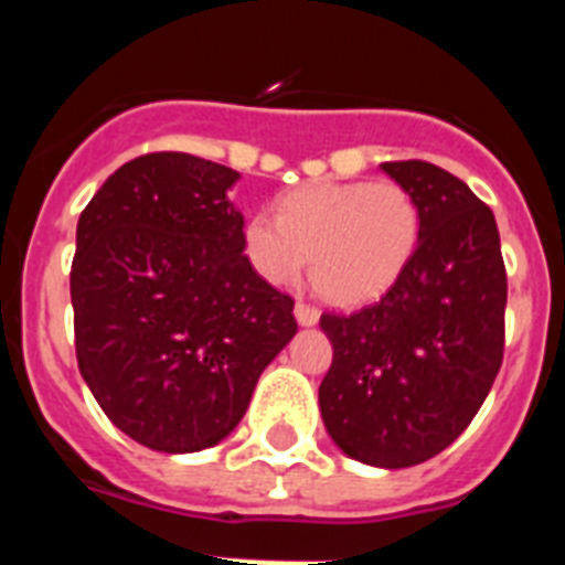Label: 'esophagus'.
<instances>
[{"instance_id": "1", "label": "esophagus", "mask_w": 565, "mask_h": 565, "mask_svg": "<svg viewBox=\"0 0 565 565\" xmlns=\"http://www.w3.org/2000/svg\"><path fill=\"white\" fill-rule=\"evenodd\" d=\"M294 317H297L299 326H317L319 311L313 306H308V302H302V299H299L297 306H294Z\"/></svg>"}]
</instances>
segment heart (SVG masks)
<instances>
[{
  "label": "heart",
  "mask_w": 565,
  "mask_h": 565,
  "mask_svg": "<svg viewBox=\"0 0 565 565\" xmlns=\"http://www.w3.org/2000/svg\"><path fill=\"white\" fill-rule=\"evenodd\" d=\"M422 226L418 198L398 181L308 183L277 214L248 217L243 254L274 286L297 279L311 254L313 288L337 306H362L411 266Z\"/></svg>",
  "instance_id": "1"
}]
</instances>
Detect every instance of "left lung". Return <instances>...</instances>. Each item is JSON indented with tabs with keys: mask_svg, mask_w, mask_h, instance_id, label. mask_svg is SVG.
I'll use <instances>...</instances> for the list:
<instances>
[{
	"mask_svg": "<svg viewBox=\"0 0 565 565\" xmlns=\"http://www.w3.org/2000/svg\"><path fill=\"white\" fill-rule=\"evenodd\" d=\"M422 206V243L379 302L322 313L333 362L319 411L351 458L384 469L447 450L503 362L507 268L495 214L447 169L382 163Z\"/></svg>",
	"mask_w": 565,
	"mask_h": 565,
	"instance_id": "8db88e82",
	"label": "left lung"
}]
</instances>
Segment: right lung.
<instances>
[{
  "mask_svg": "<svg viewBox=\"0 0 565 565\" xmlns=\"http://www.w3.org/2000/svg\"><path fill=\"white\" fill-rule=\"evenodd\" d=\"M239 174L186 152L124 163L78 217L76 359L109 422L161 452L214 447L297 333L294 299L243 254Z\"/></svg>",
  "mask_w": 565,
  "mask_h": 565,
  "instance_id": "obj_1",
  "label": "right lung"
}]
</instances>
